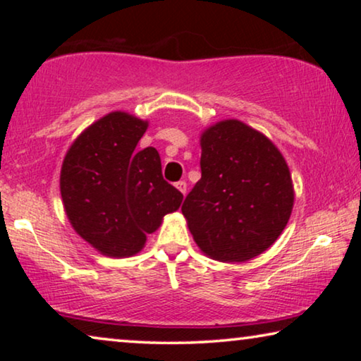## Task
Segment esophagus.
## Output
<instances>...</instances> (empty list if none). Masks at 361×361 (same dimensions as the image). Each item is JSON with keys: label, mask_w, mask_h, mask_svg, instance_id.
Segmentation results:
<instances>
[{"label": "esophagus", "mask_w": 361, "mask_h": 361, "mask_svg": "<svg viewBox=\"0 0 361 361\" xmlns=\"http://www.w3.org/2000/svg\"><path fill=\"white\" fill-rule=\"evenodd\" d=\"M176 187L182 192V194L185 195V192H187V184H185V180H179V182H176Z\"/></svg>", "instance_id": "1"}]
</instances>
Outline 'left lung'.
I'll return each instance as SVG.
<instances>
[{"label":"left lung","instance_id":"1","mask_svg":"<svg viewBox=\"0 0 361 361\" xmlns=\"http://www.w3.org/2000/svg\"><path fill=\"white\" fill-rule=\"evenodd\" d=\"M202 177L182 214L202 253L243 263L279 238L294 207L288 162L273 141L240 120H221L200 135Z\"/></svg>","mask_w":361,"mask_h":361}]
</instances>
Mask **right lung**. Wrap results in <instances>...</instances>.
Segmentation results:
<instances>
[{"label": "right lung", "instance_id": "right-lung-1", "mask_svg": "<svg viewBox=\"0 0 361 361\" xmlns=\"http://www.w3.org/2000/svg\"><path fill=\"white\" fill-rule=\"evenodd\" d=\"M149 121L111 111L87 126L63 157L61 195L72 228L108 258H130L184 195L162 179L156 147L137 151Z\"/></svg>", "mask_w": 361, "mask_h": 361}]
</instances>
